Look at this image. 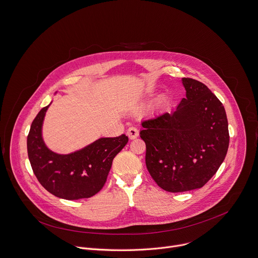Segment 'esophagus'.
Returning a JSON list of instances; mask_svg holds the SVG:
<instances>
[{
  "label": "esophagus",
  "mask_w": 258,
  "mask_h": 258,
  "mask_svg": "<svg viewBox=\"0 0 258 258\" xmlns=\"http://www.w3.org/2000/svg\"><path fill=\"white\" fill-rule=\"evenodd\" d=\"M127 135L130 139H135L138 137L139 135V132L138 130L135 128V127H130L128 130H127Z\"/></svg>",
  "instance_id": "esophagus-1"
}]
</instances>
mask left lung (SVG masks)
Here are the masks:
<instances>
[{"label": "left lung", "instance_id": "1", "mask_svg": "<svg viewBox=\"0 0 258 258\" xmlns=\"http://www.w3.org/2000/svg\"><path fill=\"white\" fill-rule=\"evenodd\" d=\"M186 95L176 109L141 123L146 164L157 184L171 192L204 186L230 144L225 109L206 85L182 78Z\"/></svg>", "mask_w": 258, "mask_h": 258}]
</instances>
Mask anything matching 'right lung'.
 <instances>
[{"label":"right lung","mask_w":258,"mask_h":258,"mask_svg":"<svg viewBox=\"0 0 258 258\" xmlns=\"http://www.w3.org/2000/svg\"><path fill=\"white\" fill-rule=\"evenodd\" d=\"M49 105L39 111L27 135V155L34 173L56 197L66 200L90 198L103 187L112 160L127 145L128 137L125 134L103 137L75 153L56 154L46 147L42 137Z\"/></svg>","instance_id":"right-lung-1"}]
</instances>
